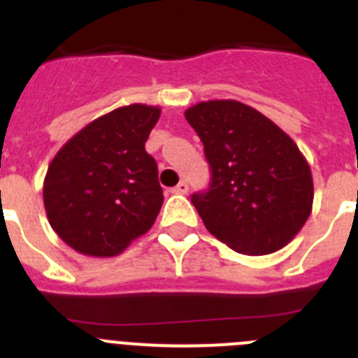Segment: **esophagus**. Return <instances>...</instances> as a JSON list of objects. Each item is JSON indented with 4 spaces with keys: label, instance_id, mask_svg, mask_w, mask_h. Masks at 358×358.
<instances>
[{
    "label": "esophagus",
    "instance_id": "esophagus-1",
    "mask_svg": "<svg viewBox=\"0 0 358 358\" xmlns=\"http://www.w3.org/2000/svg\"><path fill=\"white\" fill-rule=\"evenodd\" d=\"M170 192H172V194H176V195H186V194H188V185L182 181V182H179L177 186H173Z\"/></svg>",
    "mask_w": 358,
    "mask_h": 358
}]
</instances>
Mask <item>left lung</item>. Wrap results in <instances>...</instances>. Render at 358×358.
Wrapping results in <instances>:
<instances>
[{"mask_svg": "<svg viewBox=\"0 0 358 358\" xmlns=\"http://www.w3.org/2000/svg\"><path fill=\"white\" fill-rule=\"evenodd\" d=\"M211 166L206 194L192 197L215 238L240 255L280 251L312 213L314 181L294 140L238 100H208L185 110Z\"/></svg>", "mask_w": 358, "mask_h": 358, "instance_id": "left-lung-1", "label": "left lung"}]
</instances>
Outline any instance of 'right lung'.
I'll use <instances>...</instances> for the list:
<instances>
[{
	"label": "right lung",
	"instance_id": "right-lung-1",
	"mask_svg": "<svg viewBox=\"0 0 358 358\" xmlns=\"http://www.w3.org/2000/svg\"><path fill=\"white\" fill-rule=\"evenodd\" d=\"M159 116L157 106L118 107L57 152L44 177L43 201L50 226L69 248L110 258L154 226L163 189L145 141Z\"/></svg>",
	"mask_w": 358,
	"mask_h": 358
}]
</instances>
